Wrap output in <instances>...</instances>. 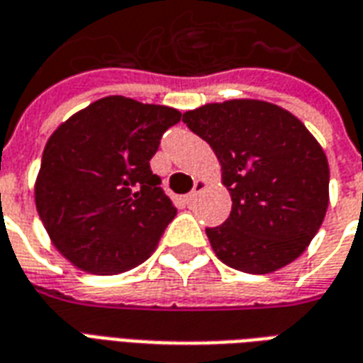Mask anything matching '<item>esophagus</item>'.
Masks as SVG:
<instances>
[{
    "mask_svg": "<svg viewBox=\"0 0 363 363\" xmlns=\"http://www.w3.org/2000/svg\"><path fill=\"white\" fill-rule=\"evenodd\" d=\"M206 189V182L202 181H196V184H194V189L190 190V194H189V200H196L198 194L202 192V190Z\"/></svg>",
    "mask_w": 363,
    "mask_h": 363,
    "instance_id": "esophagus-1",
    "label": "esophagus"
}]
</instances>
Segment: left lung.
<instances>
[{
	"label": "left lung",
	"instance_id": "left-lung-1",
	"mask_svg": "<svg viewBox=\"0 0 363 363\" xmlns=\"http://www.w3.org/2000/svg\"><path fill=\"white\" fill-rule=\"evenodd\" d=\"M190 132L210 143L231 192V213L206 235L221 262L268 274L311 243L328 206L325 151L291 112L235 99L184 112Z\"/></svg>",
	"mask_w": 363,
	"mask_h": 363
}]
</instances>
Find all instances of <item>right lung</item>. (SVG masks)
<instances>
[{
  "label": "right lung",
  "mask_w": 363,
  "mask_h": 363,
  "mask_svg": "<svg viewBox=\"0 0 363 363\" xmlns=\"http://www.w3.org/2000/svg\"><path fill=\"white\" fill-rule=\"evenodd\" d=\"M181 118L171 106L104 96L50 135L36 179V210L72 264L120 274L157 249L177 208L150 161L161 135Z\"/></svg>",
  "instance_id": "obj_1"
}]
</instances>
